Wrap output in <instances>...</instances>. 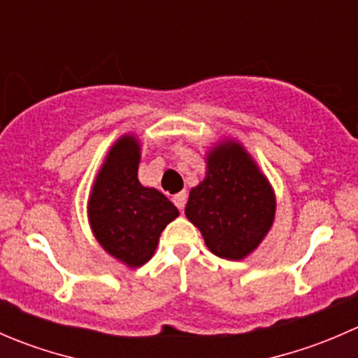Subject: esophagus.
I'll list each match as a JSON object with an SVG mask.
<instances>
[{
    "mask_svg": "<svg viewBox=\"0 0 358 358\" xmlns=\"http://www.w3.org/2000/svg\"><path fill=\"white\" fill-rule=\"evenodd\" d=\"M173 202H175L176 208L180 209V211H183V208H185V202H187V192L183 190V192L176 194V196H173Z\"/></svg>",
    "mask_w": 358,
    "mask_h": 358,
    "instance_id": "obj_1",
    "label": "esophagus"
}]
</instances>
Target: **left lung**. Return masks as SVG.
Masks as SVG:
<instances>
[{
  "label": "left lung",
  "mask_w": 358,
  "mask_h": 358,
  "mask_svg": "<svg viewBox=\"0 0 358 358\" xmlns=\"http://www.w3.org/2000/svg\"><path fill=\"white\" fill-rule=\"evenodd\" d=\"M185 215L220 258L241 259L266 236L275 215L272 187L237 143L209 154L208 173L190 190Z\"/></svg>",
  "instance_id": "obj_1"
}]
</instances>
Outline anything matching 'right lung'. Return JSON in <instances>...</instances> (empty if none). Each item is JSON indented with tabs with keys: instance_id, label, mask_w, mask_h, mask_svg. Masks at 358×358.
Listing matches in <instances>:
<instances>
[{
	"instance_id": "1",
	"label": "right lung",
	"mask_w": 358,
	"mask_h": 358,
	"mask_svg": "<svg viewBox=\"0 0 358 358\" xmlns=\"http://www.w3.org/2000/svg\"><path fill=\"white\" fill-rule=\"evenodd\" d=\"M138 161L135 138L117 140L96 176L88 204L96 241L129 266L152 258L161 232L178 216V209L164 194L138 182Z\"/></svg>"
}]
</instances>
